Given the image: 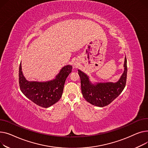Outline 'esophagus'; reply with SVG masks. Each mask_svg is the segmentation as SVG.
Returning <instances> with one entry per match:
<instances>
[{
  "instance_id": "obj_1",
  "label": "esophagus",
  "mask_w": 148,
  "mask_h": 148,
  "mask_svg": "<svg viewBox=\"0 0 148 148\" xmlns=\"http://www.w3.org/2000/svg\"><path fill=\"white\" fill-rule=\"evenodd\" d=\"M77 66H78V63H74L73 66H74L75 67H77Z\"/></svg>"
}]
</instances>
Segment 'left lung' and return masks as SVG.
I'll return each mask as SVG.
<instances>
[{
  "instance_id": "8db88e82",
  "label": "left lung",
  "mask_w": 148,
  "mask_h": 148,
  "mask_svg": "<svg viewBox=\"0 0 148 148\" xmlns=\"http://www.w3.org/2000/svg\"><path fill=\"white\" fill-rule=\"evenodd\" d=\"M124 71L116 82H95L90 80L89 76L78 70L81 78V91L84 99L92 105L104 107L114 100L124 89L127 74V58L125 57Z\"/></svg>"
}]
</instances>
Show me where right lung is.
Listing matches in <instances>:
<instances>
[{"instance_id": "1", "label": "right lung", "mask_w": 148, "mask_h": 148, "mask_svg": "<svg viewBox=\"0 0 148 148\" xmlns=\"http://www.w3.org/2000/svg\"><path fill=\"white\" fill-rule=\"evenodd\" d=\"M72 66L62 67L56 78L46 82L29 81L24 76L21 63L19 67V84L21 92L26 97L37 105L47 108L56 103L62 97L67 77L72 72Z\"/></svg>"}]
</instances>
